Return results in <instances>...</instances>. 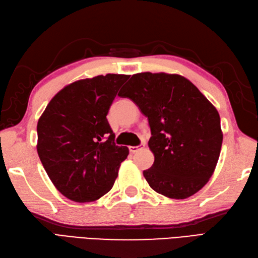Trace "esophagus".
Returning <instances> with one entry per match:
<instances>
[{
    "label": "esophagus",
    "instance_id": "obj_1",
    "mask_svg": "<svg viewBox=\"0 0 258 258\" xmlns=\"http://www.w3.org/2000/svg\"><path fill=\"white\" fill-rule=\"evenodd\" d=\"M142 148H144V144H140V146H137V147H129V150L131 153H136L139 150H141Z\"/></svg>",
    "mask_w": 258,
    "mask_h": 258
}]
</instances>
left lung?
<instances>
[{"label": "left lung", "instance_id": "left-lung-1", "mask_svg": "<svg viewBox=\"0 0 258 258\" xmlns=\"http://www.w3.org/2000/svg\"><path fill=\"white\" fill-rule=\"evenodd\" d=\"M148 117L154 154L143 175L153 190L173 199L199 191L215 172L223 135L220 116L189 80L178 74H134L121 92Z\"/></svg>", "mask_w": 258, "mask_h": 258}]
</instances>
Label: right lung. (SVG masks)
Returning <instances> with one entry per match:
<instances>
[{
	"label": "right lung",
	"mask_w": 258,
	"mask_h": 258,
	"mask_svg": "<svg viewBox=\"0 0 258 258\" xmlns=\"http://www.w3.org/2000/svg\"><path fill=\"white\" fill-rule=\"evenodd\" d=\"M129 75L106 74L67 85L50 100L37 124V152L63 196L91 203L107 194L127 147H118L107 116Z\"/></svg>",
	"instance_id": "add662e5"
}]
</instances>
